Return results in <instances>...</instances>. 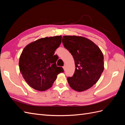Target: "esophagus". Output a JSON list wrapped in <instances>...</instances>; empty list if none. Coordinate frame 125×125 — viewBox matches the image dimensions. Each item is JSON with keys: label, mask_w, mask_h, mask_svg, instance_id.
<instances>
[{"label": "esophagus", "mask_w": 125, "mask_h": 125, "mask_svg": "<svg viewBox=\"0 0 125 125\" xmlns=\"http://www.w3.org/2000/svg\"><path fill=\"white\" fill-rule=\"evenodd\" d=\"M63 68L64 70H66V65H65V66H63Z\"/></svg>", "instance_id": "esophagus-1"}]
</instances>
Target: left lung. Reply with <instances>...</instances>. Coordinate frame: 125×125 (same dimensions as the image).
I'll use <instances>...</instances> for the list:
<instances>
[{
  "label": "left lung",
  "mask_w": 125,
  "mask_h": 125,
  "mask_svg": "<svg viewBox=\"0 0 125 125\" xmlns=\"http://www.w3.org/2000/svg\"><path fill=\"white\" fill-rule=\"evenodd\" d=\"M62 41L73 55L75 66L73 76L67 78L70 86L78 92L91 88L104 70V57L100 48L82 36H63Z\"/></svg>",
  "instance_id": "8db88e82"
}]
</instances>
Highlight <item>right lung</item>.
Returning <instances> with one entry per match:
<instances>
[{
  "mask_svg": "<svg viewBox=\"0 0 125 125\" xmlns=\"http://www.w3.org/2000/svg\"><path fill=\"white\" fill-rule=\"evenodd\" d=\"M61 35L46 37L30 43L19 58V69L26 83L35 90L44 91L51 88L57 75L63 73L57 67L55 51L62 43Z\"/></svg>",
  "mask_w": 125,
  "mask_h": 125,
  "instance_id": "add662e5",
  "label": "right lung"
}]
</instances>
